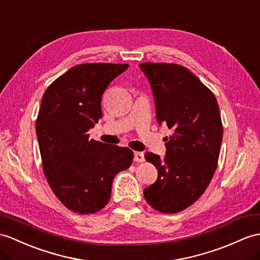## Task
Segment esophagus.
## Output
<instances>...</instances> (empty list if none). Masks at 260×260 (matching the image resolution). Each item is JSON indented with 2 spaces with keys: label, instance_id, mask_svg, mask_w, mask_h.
<instances>
[{
  "label": "esophagus",
  "instance_id": "obj_1",
  "mask_svg": "<svg viewBox=\"0 0 260 260\" xmlns=\"http://www.w3.org/2000/svg\"><path fill=\"white\" fill-rule=\"evenodd\" d=\"M134 160H135L136 162H143V161H144V154H143V152H135Z\"/></svg>",
  "mask_w": 260,
  "mask_h": 260
}]
</instances>
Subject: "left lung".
I'll use <instances>...</instances> for the list:
<instances>
[{"instance_id":"1","label":"left lung","mask_w":260,"mask_h":260,"mask_svg":"<svg viewBox=\"0 0 260 260\" xmlns=\"http://www.w3.org/2000/svg\"><path fill=\"white\" fill-rule=\"evenodd\" d=\"M153 93L157 123H167L164 157H144L157 170V179L145 187V201L162 213H178L204 193L216 170L223 125L213 92L185 67L144 62L139 65Z\"/></svg>"}]
</instances>
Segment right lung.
Segmentation results:
<instances>
[{
	"label": "right lung",
	"instance_id": "right-lung-1",
	"mask_svg": "<svg viewBox=\"0 0 260 260\" xmlns=\"http://www.w3.org/2000/svg\"><path fill=\"white\" fill-rule=\"evenodd\" d=\"M126 64L74 66L52 82L36 120L43 170L53 192L69 210L92 214L110 200L113 178L130 168L128 148L89 140L103 117L101 97Z\"/></svg>",
	"mask_w": 260,
	"mask_h": 260
}]
</instances>
